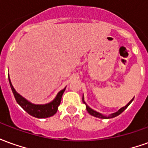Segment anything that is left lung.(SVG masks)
<instances>
[{
    "label": "left lung",
    "mask_w": 148,
    "mask_h": 148,
    "mask_svg": "<svg viewBox=\"0 0 148 148\" xmlns=\"http://www.w3.org/2000/svg\"><path fill=\"white\" fill-rule=\"evenodd\" d=\"M134 99V98H133ZM133 99L130 102L127 104V106H124V107H123V108H121V109H120L119 110H118L116 112H115V113H112V115H110V116H103V115H101V113H99V112H97L94 111V110H93L92 109H90V107L88 106H86V109L87 111H88V112L90 113V115H92V116H95V117H98V118H101V119H109V118H113L115 117V116H118V115H120L121 113V112H123L125 110V109H127V106H129L131 104V102L133 101ZM83 102L85 103V101H83Z\"/></svg>",
    "instance_id": "8db88e82"
}]
</instances>
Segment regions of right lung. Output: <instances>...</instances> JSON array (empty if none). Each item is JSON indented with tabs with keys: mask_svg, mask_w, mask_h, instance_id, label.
I'll use <instances>...</instances> for the list:
<instances>
[{
	"mask_svg": "<svg viewBox=\"0 0 148 148\" xmlns=\"http://www.w3.org/2000/svg\"><path fill=\"white\" fill-rule=\"evenodd\" d=\"M9 83H10V86L12 90V93L14 94L16 102L27 112L28 114L37 118H47L55 115L58 110V106L61 102L62 96L66 90L65 88L64 90H61L56 96L55 99L51 103H48L47 105H34L27 101V100H25L23 97H21L19 93H16V91L14 90V88L12 85L10 79H9Z\"/></svg>",
	"mask_w": 148,
	"mask_h": 148,
	"instance_id": "1",
	"label": "right lung"
}]
</instances>
